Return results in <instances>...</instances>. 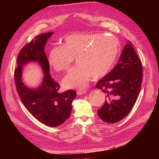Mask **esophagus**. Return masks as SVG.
I'll use <instances>...</instances> for the list:
<instances>
[{
    "label": "esophagus",
    "mask_w": 159,
    "mask_h": 159,
    "mask_svg": "<svg viewBox=\"0 0 159 159\" xmlns=\"http://www.w3.org/2000/svg\"><path fill=\"white\" fill-rule=\"evenodd\" d=\"M87 92V90L86 89H80V90H78L77 91V93L78 95H80L82 94H84Z\"/></svg>",
    "instance_id": "obj_1"
}]
</instances>
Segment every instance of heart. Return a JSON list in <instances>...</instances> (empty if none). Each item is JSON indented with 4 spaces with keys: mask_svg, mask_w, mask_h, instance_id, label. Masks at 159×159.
Returning a JSON list of instances; mask_svg holds the SVG:
<instances>
[{
    "mask_svg": "<svg viewBox=\"0 0 159 159\" xmlns=\"http://www.w3.org/2000/svg\"><path fill=\"white\" fill-rule=\"evenodd\" d=\"M119 52L118 39L101 33H79L67 36L62 46L49 52V66L56 71L68 70L77 59V66L71 69L62 79L67 89H83L91 77L103 78L112 69Z\"/></svg>",
    "mask_w": 159,
    "mask_h": 159,
    "instance_id": "obj_1",
    "label": "heart"
}]
</instances>
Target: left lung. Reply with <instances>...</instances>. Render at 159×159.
Segmentation results:
<instances>
[{"label": "left lung", "mask_w": 159, "mask_h": 159, "mask_svg": "<svg viewBox=\"0 0 159 159\" xmlns=\"http://www.w3.org/2000/svg\"><path fill=\"white\" fill-rule=\"evenodd\" d=\"M143 75L142 62L129 43L117 64L96 84V88L102 89L106 98L97 110L99 117L107 123H116L126 117L139 97Z\"/></svg>", "instance_id": "8db88e82"}]
</instances>
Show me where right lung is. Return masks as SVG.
<instances>
[{
    "label": "right lung",
    "mask_w": 159,
    "mask_h": 159,
    "mask_svg": "<svg viewBox=\"0 0 159 159\" xmlns=\"http://www.w3.org/2000/svg\"><path fill=\"white\" fill-rule=\"evenodd\" d=\"M52 33V31L40 34L22 48L16 61L17 67L14 71V78L16 91L28 111L46 126L56 127L70 117L72 101L77 93L69 89L60 93L59 84L49 74V64L44 48ZM30 61H37L45 73L41 86L35 90L27 88L21 81V67Z\"/></svg>",
    "instance_id": "obj_1"
}]
</instances>
